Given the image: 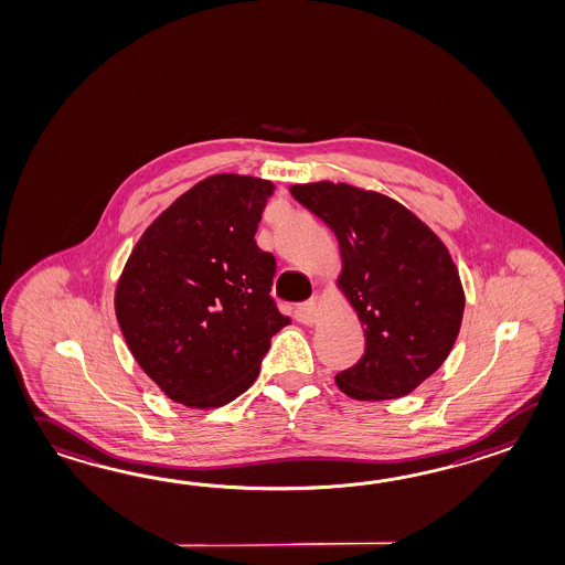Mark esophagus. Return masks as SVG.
<instances>
[{
  "label": "esophagus",
  "mask_w": 565,
  "mask_h": 565,
  "mask_svg": "<svg viewBox=\"0 0 565 565\" xmlns=\"http://www.w3.org/2000/svg\"><path fill=\"white\" fill-rule=\"evenodd\" d=\"M318 312H320L318 300L312 298V300L301 301L296 306V320L301 324H313L316 318H318Z\"/></svg>",
  "instance_id": "obj_1"
}]
</instances>
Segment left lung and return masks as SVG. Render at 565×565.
Returning <instances> with one entry per match:
<instances>
[{
	"mask_svg": "<svg viewBox=\"0 0 565 565\" xmlns=\"http://www.w3.org/2000/svg\"><path fill=\"white\" fill-rule=\"evenodd\" d=\"M291 196L339 238L340 288L364 328V354L337 375L359 402L397 399L434 375L462 324L465 289L446 245L385 194L349 184H296Z\"/></svg>",
	"mask_w": 565,
	"mask_h": 565,
	"instance_id": "obj_1",
	"label": "left lung"
}]
</instances>
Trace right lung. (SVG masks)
Instances as JSON below:
<instances>
[{
    "label": "right lung",
    "instance_id": "right-lung-1",
    "mask_svg": "<svg viewBox=\"0 0 565 565\" xmlns=\"http://www.w3.org/2000/svg\"><path fill=\"white\" fill-rule=\"evenodd\" d=\"M274 184L216 174L166 209L127 259L115 313L139 366L175 403L221 407L249 390L289 318L276 257L255 233Z\"/></svg>",
    "mask_w": 565,
    "mask_h": 565
}]
</instances>
